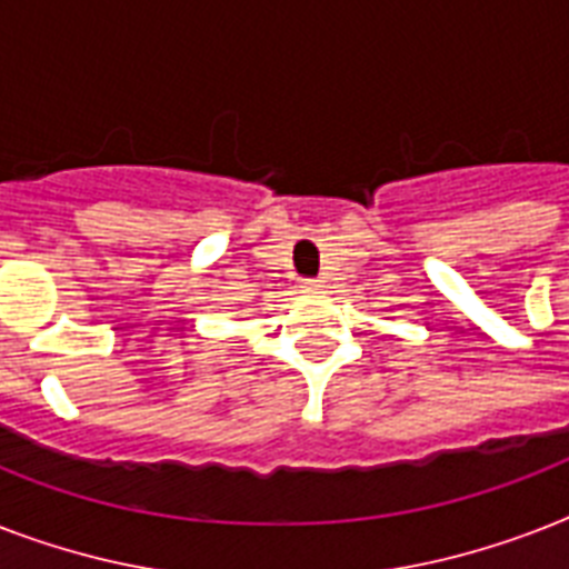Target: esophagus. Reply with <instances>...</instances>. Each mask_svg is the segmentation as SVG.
Listing matches in <instances>:
<instances>
[{
	"label": "esophagus",
	"mask_w": 569,
	"mask_h": 569,
	"mask_svg": "<svg viewBox=\"0 0 569 569\" xmlns=\"http://www.w3.org/2000/svg\"><path fill=\"white\" fill-rule=\"evenodd\" d=\"M301 289H307V292H316V289H321V280H316V277H307V280H301Z\"/></svg>",
	"instance_id": "esophagus-1"
}]
</instances>
